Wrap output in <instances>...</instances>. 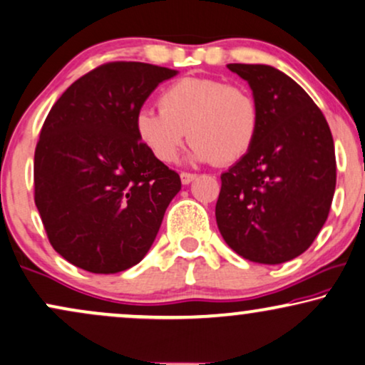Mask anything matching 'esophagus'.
<instances>
[{
  "mask_svg": "<svg viewBox=\"0 0 365 365\" xmlns=\"http://www.w3.org/2000/svg\"><path fill=\"white\" fill-rule=\"evenodd\" d=\"M195 178H197V175H193V173H187V172L180 173V180H182L183 185H188V183H192Z\"/></svg>",
  "mask_w": 365,
  "mask_h": 365,
  "instance_id": "34e87169",
  "label": "esophagus"
}]
</instances>
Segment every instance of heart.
Listing matches in <instances>:
<instances>
[{
  "label": "heart",
  "mask_w": 365,
  "mask_h": 365,
  "mask_svg": "<svg viewBox=\"0 0 365 365\" xmlns=\"http://www.w3.org/2000/svg\"><path fill=\"white\" fill-rule=\"evenodd\" d=\"M160 109L143 108L135 116L138 140L158 161L170 163L190 138L188 160L236 163L255 145L259 108L244 87L210 77H183L160 96Z\"/></svg>",
  "instance_id": "heart-1"
}]
</instances>
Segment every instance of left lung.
Listing matches in <instances>:
<instances>
[{"instance_id": "left-lung-1", "label": "left lung", "mask_w": 365, "mask_h": 365, "mask_svg": "<svg viewBox=\"0 0 365 365\" xmlns=\"http://www.w3.org/2000/svg\"><path fill=\"white\" fill-rule=\"evenodd\" d=\"M251 87L259 133L220 175L217 227L244 259L281 264L305 252L329 217L336 182L334 138L322 110L284 72L229 63Z\"/></svg>"}]
</instances>
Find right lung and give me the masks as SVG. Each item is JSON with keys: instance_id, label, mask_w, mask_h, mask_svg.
Segmentation results:
<instances>
[{"instance_id": "right-lung-1", "label": "right lung", "mask_w": 365, "mask_h": 365, "mask_svg": "<svg viewBox=\"0 0 365 365\" xmlns=\"http://www.w3.org/2000/svg\"><path fill=\"white\" fill-rule=\"evenodd\" d=\"M177 73L143 62L106 63L50 109L35 150V204L50 244L73 266L114 274L150 251L182 182L141 145L135 116Z\"/></svg>"}]
</instances>
